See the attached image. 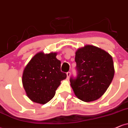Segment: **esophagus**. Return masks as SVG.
Wrapping results in <instances>:
<instances>
[{"label":"esophagus","mask_w":128,"mask_h":128,"mask_svg":"<svg viewBox=\"0 0 128 128\" xmlns=\"http://www.w3.org/2000/svg\"><path fill=\"white\" fill-rule=\"evenodd\" d=\"M66 75H67V78H68V79H69L70 75H71V72H70V71H68V72H66Z\"/></svg>","instance_id":"obj_1"}]
</instances>
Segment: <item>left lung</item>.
Here are the masks:
<instances>
[{
  "label": "left lung",
  "mask_w": 128,
  "mask_h": 128,
  "mask_svg": "<svg viewBox=\"0 0 128 128\" xmlns=\"http://www.w3.org/2000/svg\"><path fill=\"white\" fill-rule=\"evenodd\" d=\"M76 77L70 81L74 94L85 102L95 101L102 96L114 76L113 59L105 50L86 45L76 52Z\"/></svg>",
  "instance_id": "left-lung-1"
}]
</instances>
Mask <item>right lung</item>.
<instances>
[{"mask_svg": "<svg viewBox=\"0 0 128 128\" xmlns=\"http://www.w3.org/2000/svg\"><path fill=\"white\" fill-rule=\"evenodd\" d=\"M57 53L36 54L27 64L22 74V84L27 96L34 102L44 104L51 100L61 80L66 74L60 70Z\"/></svg>", "mask_w": 128, "mask_h": 128, "instance_id": "obj_1", "label": "right lung"}]
</instances>
